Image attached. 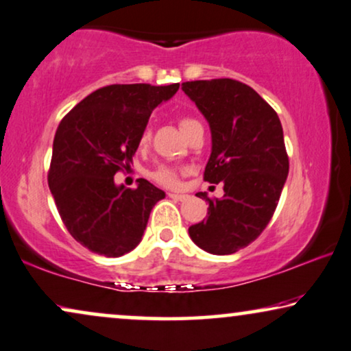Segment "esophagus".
Instances as JSON below:
<instances>
[{
	"instance_id": "1",
	"label": "esophagus",
	"mask_w": 351,
	"mask_h": 351,
	"mask_svg": "<svg viewBox=\"0 0 351 351\" xmlns=\"http://www.w3.org/2000/svg\"><path fill=\"white\" fill-rule=\"evenodd\" d=\"M168 197L175 199V200H186L189 197L188 194H175V193H168Z\"/></svg>"
}]
</instances>
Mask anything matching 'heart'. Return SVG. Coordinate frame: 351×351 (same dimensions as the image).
<instances>
[{
	"mask_svg": "<svg viewBox=\"0 0 351 351\" xmlns=\"http://www.w3.org/2000/svg\"><path fill=\"white\" fill-rule=\"evenodd\" d=\"M195 123H199V121L194 119H189V117H184V119L180 120L181 132L186 133ZM149 138H151V132H149V128H146L141 133V136H139V144H146L149 141ZM180 173H181V170L176 167L158 165L156 170L151 173V176L154 178V181H157L158 184L167 186V188H175L180 181Z\"/></svg>",
	"mask_w": 351,
	"mask_h": 351,
	"instance_id": "heart-1",
	"label": "heart"
}]
</instances>
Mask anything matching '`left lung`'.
Here are the masks:
<instances>
[{
	"instance_id": "obj_1",
	"label": "left lung",
	"mask_w": 351,
	"mask_h": 351,
	"mask_svg": "<svg viewBox=\"0 0 351 351\" xmlns=\"http://www.w3.org/2000/svg\"><path fill=\"white\" fill-rule=\"evenodd\" d=\"M212 132V154L204 171L208 183H223L221 199L208 202L207 218L189 226L195 245L230 255L258 237L278 207L289 173L281 120L273 107L245 83L232 78L186 82Z\"/></svg>"
}]
</instances>
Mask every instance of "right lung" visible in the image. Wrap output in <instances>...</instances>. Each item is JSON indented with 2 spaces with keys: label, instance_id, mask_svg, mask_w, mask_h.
Wrapping results in <instances>:
<instances>
[{
  "label": "right lung",
  "instance_id": "add662e5",
  "mask_svg": "<svg viewBox=\"0 0 351 351\" xmlns=\"http://www.w3.org/2000/svg\"><path fill=\"white\" fill-rule=\"evenodd\" d=\"M178 88L109 85L60 120L48 184L67 231L88 250L121 256L141 242L151 210L165 193L143 178L134 189L117 186L114 176L133 162L152 110Z\"/></svg>",
  "mask_w": 351,
  "mask_h": 351
}]
</instances>
